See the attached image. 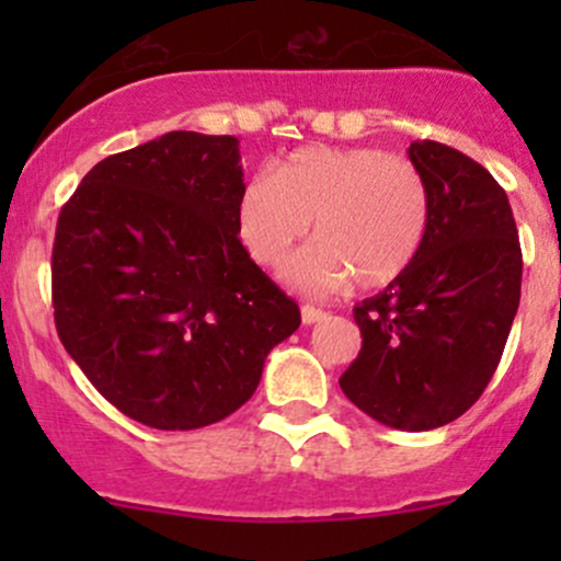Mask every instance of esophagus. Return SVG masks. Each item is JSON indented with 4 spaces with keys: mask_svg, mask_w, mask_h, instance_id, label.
<instances>
[{
    "mask_svg": "<svg viewBox=\"0 0 561 561\" xmlns=\"http://www.w3.org/2000/svg\"><path fill=\"white\" fill-rule=\"evenodd\" d=\"M325 312H322V309H317V307H312V304H304L301 307V320H304V325H314V322H320V320H325Z\"/></svg>",
    "mask_w": 561,
    "mask_h": 561,
    "instance_id": "obj_1",
    "label": "esophagus"
}]
</instances>
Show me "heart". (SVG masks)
I'll list each match as a JSON object with an SVG mask.
<instances>
[{"instance_id": "obj_1", "label": "heart", "mask_w": 561, "mask_h": 561, "mask_svg": "<svg viewBox=\"0 0 561 561\" xmlns=\"http://www.w3.org/2000/svg\"><path fill=\"white\" fill-rule=\"evenodd\" d=\"M314 247L285 268L307 293L388 287L410 271L432 222L421 168L371 146H307L254 175L236 206V228L260 265L285 263L309 233Z\"/></svg>"}]
</instances>
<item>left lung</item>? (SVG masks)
Masks as SVG:
<instances>
[{"mask_svg":"<svg viewBox=\"0 0 561 561\" xmlns=\"http://www.w3.org/2000/svg\"><path fill=\"white\" fill-rule=\"evenodd\" d=\"M432 195L415 263L353 309L358 358L339 377L344 396L399 432L456 421L500 366L522 298V244L505 190L437 140L407 149Z\"/></svg>","mask_w":561,"mask_h":561,"instance_id":"8db88e82","label":"left lung"}]
</instances>
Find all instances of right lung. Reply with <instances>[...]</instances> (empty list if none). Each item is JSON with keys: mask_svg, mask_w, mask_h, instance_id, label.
<instances>
[{"mask_svg": "<svg viewBox=\"0 0 561 561\" xmlns=\"http://www.w3.org/2000/svg\"><path fill=\"white\" fill-rule=\"evenodd\" d=\"M239 138L175 133L105 157L56 222L61 344L116 410L190 432L239 410L301 325L239 241Z\"/></svg>", "mask_w": 561, "mask_h": 561, "instance_id": "1", "label": "right lung"}]
</instances>
